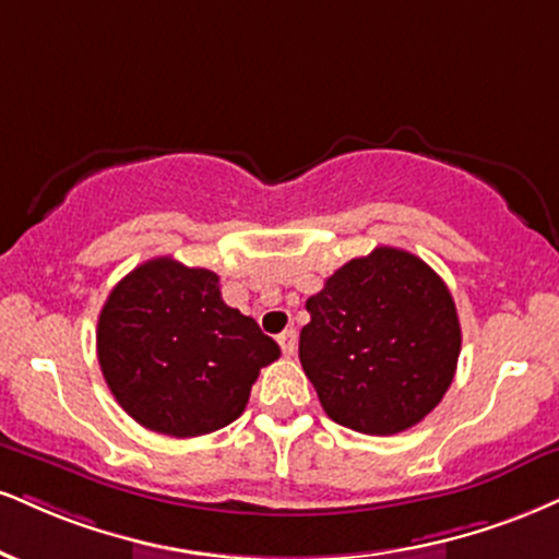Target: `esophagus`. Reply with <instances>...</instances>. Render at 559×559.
<instances>
[{"instance_id":"obj_1","label":"esophagus","mask_w":559,"mask_h":559,"mask_svg":"<svg viewBox=\"0 0 559 559\" xmlns=\"http://www.w3.org/2000/svg\"><path fill=\"white\" fill-rule=\"evenodd\" d=\"M278 344H281V352H284L286 356L297 354V331H294V328H288V331L278 335Z\"/></svg>"}]
</instances>
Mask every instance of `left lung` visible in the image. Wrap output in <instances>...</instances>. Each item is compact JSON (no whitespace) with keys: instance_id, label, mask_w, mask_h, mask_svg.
Listing matches in <instances>:
<instances>
[{"instance_id":"left-lung-1","label":"left lung","mask_w":559,"mask_h":559,"mask_svg":"<svg viewBox=\"0 0 559 559\" xmlns=\"http://www.w3.org/2000/svg\"><path fill=\"white\" fill-rule=\"evenodd\" d=\"M299 361L333 421L365 435L419 425L453 382L461 322L425 260L378 247L307 299Z\"/></svg>"}]
</instances>
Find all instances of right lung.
Instances as JSON below:
<instances>
[{
	"mask_svg": "<svg viewBox=\"0 0 559 559\" xmlns=\"http://www.w3.org/2000/svg\"><path fill=\"white\" fill-rule=\"evenodd\" d=\"M96 346L119 406L169 437L231 425L260 369L281 356L258 322L221 299L218 275L174 258L147 260L111 288Z\"/></svg>",
	"mask_w": 559,
	"mask_h": 559,
	"instance_id": "add662e5",
	"label": "right lung"
}]
</instances>
